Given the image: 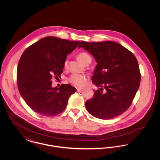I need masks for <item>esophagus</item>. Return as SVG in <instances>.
<instances>
[{
	"label": "esophagus",
	"instance_id": "34e87169",
	"mask_svg": "<svg viewBox=\"0 0 160 160\" xmlns=\"http://www.w3.org/2000/svg\"><path fill=\"white\" fill-rule=\"evenodd\" d=\"M82 89H83V88H80V87H77V88H76V90L77 91H80V90H82Z\"/></svg>",
	"mask_w": 160,
	"mask_h": 160
}]
</instances>
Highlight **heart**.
Returning <instances> with one entry per match:
<instances>
[{
    "label": "heart",
    "instance_id": "heart-1",
    "mask_svg": "<svg viewBox=\"0 0 160 160\" xmlns=\"http://www.w3.org/2000/svg\"><path fill=\"white\" fill-rule=\"evenodd\" d=\"M77 58L82 63H83L84 61H86L87 59L91 58V57L88 54L83 52V53H80L78 54V55L77 56ZM67 63H68L67 61L65 62V63H64L65 67L67 66ZM68 80L71 83L73 84L75 86H82L85 83V81L86 80V77L84 76H83V75L72 74L69 77Z\"/></svg>",
    "mask_w": 160,
    "mask_h": 160
}]
</instances>
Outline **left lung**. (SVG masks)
<instances>
[{
	"instance_id": "1",
	"label": "left lung",
	"mask_w": 160,
	"mask_h": 160,
	"mask_svg": "<svg viewBox=\"0 0 160 160\" xmlns=\"http://www.w3.org/2000/svg\"><path fill=\"white\" fill-rule=\"evenodd\" d=\"M92 55L97 65L92 76L99 89L93 90L91 99L85 102L92 116L109 119L125 112L139 88L140 74L137 59L125 47L113 41H82L78 48Z\"/></svg>"
}]
</instances>
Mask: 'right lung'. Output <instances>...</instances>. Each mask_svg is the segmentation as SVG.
<instances>
[{
  "mask_svg": "<svg viewBox=\"0 0 160 160\" xmlns=\"http://www.w3.org/2000/svg\"><path fill=\"white\" fill-rule=\"evenodd\" d=\"M79 41L47 37L27 48L17 67L18 91L32 110L46 116L62 113L76 88L70 84L53 88L52 78H61L67 56Z\"/></svg>",
  "mask_w": 160,
  "mask_h": 160,
  "instance_id": "1",
  "label": "right lung"
}]
</instances>
